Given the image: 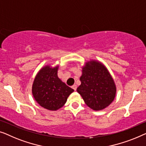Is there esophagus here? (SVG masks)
I'll use <instances>...</instances> for the list:
<instances>
[{"label":"esophagus","mask_w":146,"mask_h":146,"mask_svg":"<svg viewBox=\"0 0 146 146\" xmlns=\"http://www.w3.org/2000/svg\"><path fill=\"white\" fill-rule=\"evenodd\" d=\"M72 89L75 90V91H76V89H77V85H73L72 86Z\"/></svg>","instance_id":"1"}]
</instances>
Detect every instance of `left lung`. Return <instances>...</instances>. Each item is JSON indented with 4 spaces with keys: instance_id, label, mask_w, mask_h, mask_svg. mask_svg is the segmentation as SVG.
Wrapping results in <instances>:
<instances>
[{
    "instance_id": "left-lung-1",
    "label": "left lung",
    "mask_w": 146,
    "mask_h": 146,
    "mask_svg": "<svg viewBox=\"0 0 146 146\" xmlns=\"http://www.w3.org/2000/svg\"><path fill=\"white\" fill-rule=\"evenodd\" d=\"M81 83L77 89L87 105L94 110H101L113 101L116 87L106 67L99 61H87L82 68Z\"/></svg>"
}]
</instances>
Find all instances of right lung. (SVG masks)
<instances>
[{
	"mask_svg": "<svg viewBox=\"0 0 146 146\" xmlns=\"http://www.w3.org/2000/svg\"><path fill=\"white\" fill-rule=\"evenodd\" d=\"M58 65L42 67L32 85V94L36 101L49 110H57L62 107L74 91L58 77Z\"/></svg>",
	"mask_w": 146,
	"mask_h": 146,
	"instance_id": "obj_1",
	"label": "right lung"
}]
</instances>
